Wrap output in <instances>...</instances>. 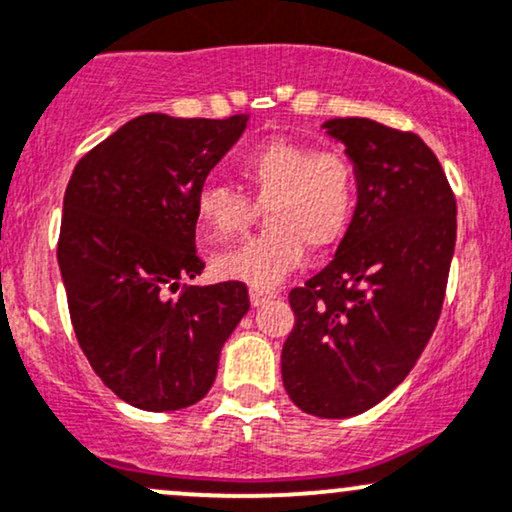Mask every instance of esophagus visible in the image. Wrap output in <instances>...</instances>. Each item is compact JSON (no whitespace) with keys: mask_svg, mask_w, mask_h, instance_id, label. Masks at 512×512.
<instances>
[{"mask_svg":"<svg viewBox=\"0 0 512 512\" xmlns=\"http://www.w3.org/2000/svg\"><path fill=\"white\" fill-rule=\"evenodd\" d=\"M272 298H276V293L274 291H260V289H250V303L255 305H264V303H269L272 301Z\"/></svg>","mask_w":512,"mask_h":512,"instance_id":"34e87169","label":"esophagus"}]
</instances>
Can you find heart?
Here are the masks:
<instances>
[{
	"mask_svg": "<svg viewBox=\"0 0 512 512\" xmlns=\"http://www.w3.org/2000/svg\"><path fill=\"white\" fill-rule=\"evenodd\" d=\"M250 197L231 185L211 182L197 192L199 240L219 245L240 236L267 209L262 236L211 260L216 276L252 289L279 286L303 262L305 245L315 252L334 248L349 231L356 209V173L342 151L274 139L240 163Z\"/></svg>",
	"mask_w": 512,
	"mask_h": 512,
	"instance_id": "obj_1",
	"label": "heart"
}]
</instances>
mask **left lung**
<instances>
[{"label":"left lung","mask_w":512,"mask_h":512,"mask_svg":"<svg viewBox=\"0 0 512 512\" xmlns=\"http://www.w3.org/2000/svg\"><path fill=\"white\" fill-rule=\"evenodd\" d=\"M358 204L337 255L289 293L296 325L281 378L298 409L346 419L385 399L438 325L457 236V202L436 154L414 132L337 117Z\"/></svg>","instance_id":"1"}]
</instances>
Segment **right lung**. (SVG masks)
<instances>
[{
    "mask_svg": "<svg viewBox=\"0 0 512 512\" xmlns=\"http://www.w3.org/2000/svg\"><path fill=\"white\" fill-rule=\"evenodd\" d=\"M248 115H139L76 163L57 243L69 317L105 387L144 411L211 390L221 346L250 308L248 286H190L195 199Z\"/></svg>",
    "mask_w": 512,
    "mask_h": 512,
    "instance_id": "add662e5",
    "label": "right lung"
}]
</instances>
